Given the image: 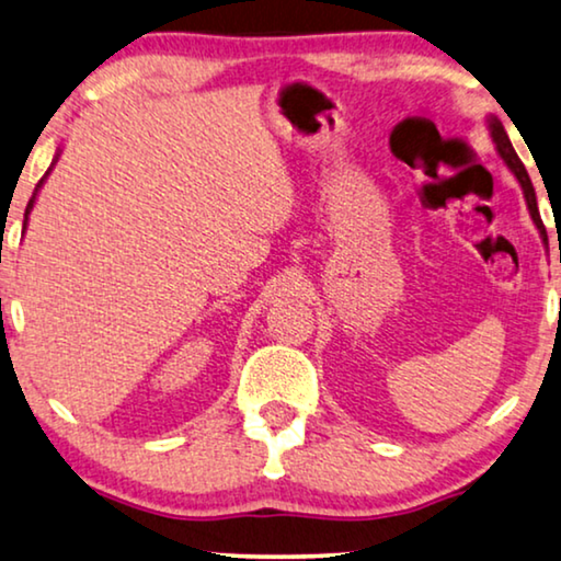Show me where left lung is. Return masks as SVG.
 <instances>
[{
  "instance_id": "obj_1",
  "label": "left lung",
  "mask_w": 561,
  "mask_h": 561,
  "mask_svg": "<svg viewBox=\"0 0 561 561\" xmlns=\"http://www.w3.org/2000/svg\"><path fill=\"white\" fill-rule=\"evenodd\" d=\"M490 135H493V140H495V145H497V152H501V158L505 160V165L511 168L513 175H516L518 183H520V188H524V196H526L528 211H531L534 225L539 227V232H541L543 237H547V229H543V221H541V214H539V204H536L534 183H531V179H528L526 168H524V163H520V158L516 156V150H513V145H511V140H508V135H505L501 119L490 117Z\"/></svg>"
}]
</instances>
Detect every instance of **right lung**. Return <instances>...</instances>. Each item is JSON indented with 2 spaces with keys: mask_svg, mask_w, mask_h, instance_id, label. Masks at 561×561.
Returning a JSON list of instances; mask_svg holds the SVG:
<instances>
[{
  "mask_svg": "<svg viewBox=\"0 0 561 561\" xmlns=\"http://www.w3.org/2000/svg\"><path fill=\"white\" fill-rule=\"evenodd\" d=\"M43 186V181L41 183H37V188H41ZM37 188H35V194H37ZM35 194H33V198H30V202H27V209H25V225H27V214H30V209H33V202H35Z\"/></svg>",
  "mask_w": 561,
  "mask_h": 561,
  "instance_id": "add662e5",
  "label": "right lung"
}]
</instances>
